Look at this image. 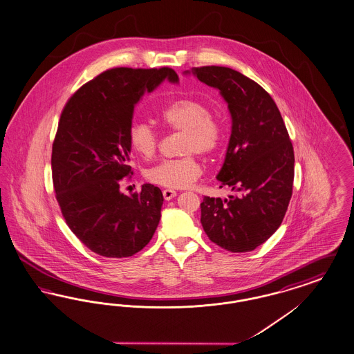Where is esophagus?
<instances>
[{
	"mask_svg": "<svg viewBox=\"0 0 354 354\" xmlns=\"http://www.w3.org/2000/svg\"><path fill=\"white\" fill-rule=\"evenodd\" d=\"M162 194H163L165 200H171V198H174L176 196V191H172V189H163Z\"/></svg>",
	"mask_w": 354,
	"mask_h": 354,
	"instance_id": "obj_1",
	"label": "esophagus"
}]
</instances>
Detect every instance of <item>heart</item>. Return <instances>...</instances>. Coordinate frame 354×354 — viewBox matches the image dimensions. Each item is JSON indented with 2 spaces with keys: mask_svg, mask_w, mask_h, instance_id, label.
<instances>
[{
  "mask_svg": "<svg viewBox=\"0 0 354 354\" xmlns=\"http://www.w3.org/2000/svg\"><path fill=\"white\" fill-rule=\"evenodd\" d=\"M160 117L166 127L185 133L182 153L188 156L162 160L146 171L145 176L159 187L172 189L189 187L201 174V167L191 153L213 156L223 140L221 127L214 121L209 108L198 100L174 101L162 111ZM127 137L131 149L143 158L154 156L160 141L156 129L143 121L133 122Z\"/></svg>",
  "mask_w": 354,
  "mask_h": 354,
  "instance_id": "b5f03b06",
  "label": "heart"
}]
</instances>
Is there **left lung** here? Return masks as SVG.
<instances>
[{
  "mask_svg": "<svg viewBox=\"0 0 354 354\" xmlns=\"http://www.w3.org/2000/svg\"><path fill=\"white\" fill-rule=\"evenodd\" d=\"M192 73L227 101L232 134L217 180L236 192L227 198L205 196L200 221L223 249L252 252L282 224L292 196L294 147L277 104L254 80L218 66Z\"/></svg>",
  "mask_w": 354,
  "mask_h": 354,
  "instance_id": "8db88e82",
  "label": "left lung"
}]
</instances>
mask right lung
I'll list each match as a JSON object with an SVG mask.
<instances>
[{"instance_id": "add662e5", "label": "right lung", "mask_w": 354, "mask_h": 354, "mask_svg": "<svg viewBox=\"0 0 354 354\" xmlns=\"http://www.w3.org/2000/svg\"><path fill=\"white\" fill-rule=\"evenodd\" d=\"M178 83L172 68H112L77 89L67 101L53 143V182L62 214L73 234L96 254L131 257L156 233L162 191L143 184L124 195L133 175L129 127L136 104L163 80Z\"/></svg>"}]
</instances>
